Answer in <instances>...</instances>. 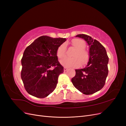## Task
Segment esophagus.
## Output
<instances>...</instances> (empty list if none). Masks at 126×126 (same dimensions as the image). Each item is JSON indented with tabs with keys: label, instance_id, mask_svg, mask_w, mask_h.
I'll return each instance as SVG.
<instances>
[{
	"label": "esophagus",
	"instance_id": "esophagus-1",
	"mask_svg": "<svg viewBox=\"0 0 126 126\" xmlns=\"http://www.w3.org/2000/svg\"><path fill=\"white\" fill-rule=\"evenodd\" d=\"M67 70H68V68H66V67H64V68H63V70H64V71H66Z\"/></svg>",
	"mask_w": 126,
	"mask_h": 126
}]
</instances>
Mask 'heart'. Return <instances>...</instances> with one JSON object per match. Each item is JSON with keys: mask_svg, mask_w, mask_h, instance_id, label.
Segmentation results:
<instances>
[{"mask_svg": "<svg viewBox=\"0 0 126 126\" xmlns=\"http://www.w3.org/2000/svg\"><path fill=\"white\" fill-rule=\"evenodd\" d=\"M71 44L73 46L77 49L76 51L75 57L69 58L65 57L60 61V64L66 67H77L80 65L81 59L83 63H86L88 59V54L84 50L86 47L85 42L80 39H74L71 41ZM66 46L65 44L61 45L57 51V56L59 58H62L66 54ZM77 56H79L80 59Z\"/></svg>", "mask_w": 126, "mask_h": 126, "instance_id": "b5f03b06", "label": "heart"}]
</instances>
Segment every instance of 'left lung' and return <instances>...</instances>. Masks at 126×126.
I'll return each instance as SVG.
<instances>
[{
    "instance_id": "obj_1",
    "label": "left lung",
    "mask_w": 126,
    "mask_h": 126,
    "mask_svg": "<svg viewBox=\"0 0 126 126\" xmlns=\"http://www.w3.org/2000/svg\"><path fill=\"white\" fill-rule=\"evenodd\" d=\"M76 37L84 39L89 46V60L87 66L76 69L71 82L76 89L85 94H91L101 89L108 76L109 58L105 48L96 39L85 34Z\"/></svg>"
}]
</instances>
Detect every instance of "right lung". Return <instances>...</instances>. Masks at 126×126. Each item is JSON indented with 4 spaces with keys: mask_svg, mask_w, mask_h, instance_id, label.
<instances>
[{
    "mask_svg": "<svg viewBox=\"0 0 126 126\" xmlns=\"http://www.w3.org/2000/svg\"><path fill=\"white\" fill-rule=\"evenodd\" d=\"M66 41L43 36L26 48L21 59V78L29 94L44 98L55 90L59 75L63 72L57 51Z\"/></svg>",
    "mask_w": 126,
    "mask_h": 126,
    "instance_id": "obj_1",
    "label": "right lung"
}]
</instances>
